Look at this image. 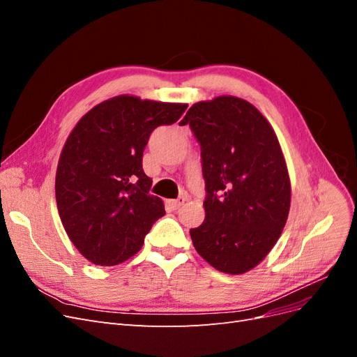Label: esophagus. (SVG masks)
I'll list each match as a JSON object with an SVG mask.
<instances>
[{
  "instance_id": "obj_1",
  "label": "esophagus",
  "mask_w": 357,
  "mask_h": 357,
  "mask_svg": "<svg viewBox=\"0 0 357 357\" xmlns=\"http://www.w3.org/2000/svg\"><path fill=\"white\" fill-rule=\"evenodd\" d=\"M185 201H186V198H183V197H180V198H177V199H169L168 201V205L169 207L172 208V210H178L183 204H185Z\"/></svg>"
}]
</instances>
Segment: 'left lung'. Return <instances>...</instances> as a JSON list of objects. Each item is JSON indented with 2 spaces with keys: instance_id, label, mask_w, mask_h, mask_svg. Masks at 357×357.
Returning <instances> with one entry per match:
<instances>
[{
  "instance_id": "obj_1",
  "label": "left lung",
  "mask_w": 357,
  "mask_h": 357,
  "mask_svg": "<svg viewBox=\"0 0 357 357\" xmlns=\"http://www.w3.org/2000/svg\"><path fill=\"white\" fill-rule=\"evenodd\" d=\"M189 125L201 146L205 220L190 229L197 252L226 274L261 264L278 241L290 208V178L274 129L236 96L193 104Z\"/></svg>"
}]
</instances>
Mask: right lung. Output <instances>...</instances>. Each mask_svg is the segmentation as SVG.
Instances as JSON below:
<instances>
[{
    "mask_svg": "<svg viewBox=\"0 0 357 357\" xmlns=\"http://www.w3.org/2000/svg\"><path fill=\"white\" fill-rule=\"evenodd\" d=\"M186 109L121 95L74 126L59 158L56 204L71 243L92 264L125 262L165 214L162 199L149 193L143 152L153 129L177 122Z\"/></svg>",
    "mask_w": 357,
    "mask_h": 357,
    "instance_id": "1",
    "label": "right lung"
}]
</instances>
